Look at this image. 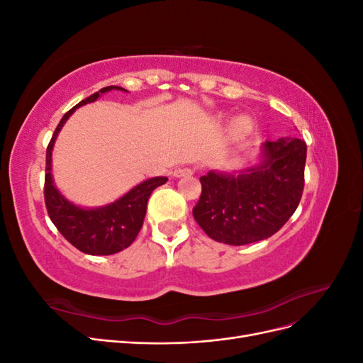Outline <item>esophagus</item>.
Here are the masks:
<instances>
[{
    "label": "esophagus",
    "mask_w": 363,
    "mask_h": 363,
    "mask_svg": "<svg viewBox=\"0 0 363 363\" xmlns=\"http://www.w3.org/2000/svg\"><path fill=\"white\" fill-rule=\"evenodd\" d=\"M194 171L191 168H177L174 169V177H188V175H192Z\"/></svg>",
    "instance_id": "1"
}]
</instances>
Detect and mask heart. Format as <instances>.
Masks as SVG:
<instances>
[{
    "label": "heart",
    "instance_id": "heart-1",
    "mask_svg": "<svg viewBox=\"0 0 363 363\" xmlns=\"http://www.w3.org/2000/svg\"><path fill=\"white\" fill-rule=\"evenodd\" d=\"M252 128V123L248 116H238L232 121V125H230V133L235 139H242Z\"/></svg>",
    "mask_w": 363,
    "mask_h": 363
}]
</instances>
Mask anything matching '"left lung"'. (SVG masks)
Segmentation results:
<instances>
[{"label":"left lung","mask_w":363,"mask_h":363,"mask_svg":"<svg viewBox=\"0 0 363 363\" xmlns=\"http://www.w3.org/2000/svg\"><path fill=\"white\" fill-rule=\"evenodd\" d=\"M307 147L298 138L268 140L259 162L233 171H208L194 218L208 238L228 245L268 239L298 207L304 188Z\"/></svg>","instance_id":"8db88e82"}]
</instances>
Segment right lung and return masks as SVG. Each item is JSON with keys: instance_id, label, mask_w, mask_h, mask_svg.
<instances>
[{"instance_id": "add662e5", "label": "right lung", "mask_w": 363, "mask_h": 363, "mask_svg": "<svg viewBox=\"0 0 363 363\" xmlns=\"http://www.w3.org/2000/svg\"><path fill=\"white\" fill-rule=\"evenodd\" d=\"M111 91L128 92L124 87L107 86L80 101L63 115L47 148L45 204L52 224L75 248L91 256H111L133 244L147 213L151 192L168 182L167 177H151L136 184L113 203L98 207H82L65 199L52 179V148L65 123L77 108L96 101Z\"/></svg>"}]
</instances>
